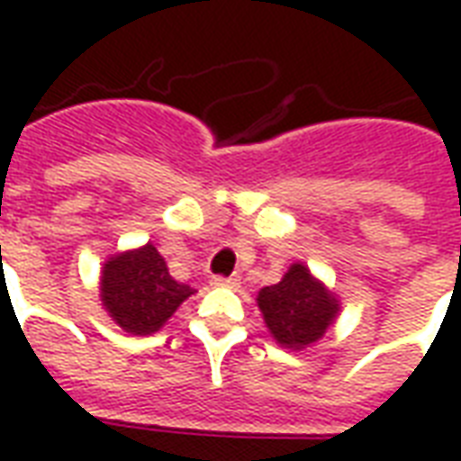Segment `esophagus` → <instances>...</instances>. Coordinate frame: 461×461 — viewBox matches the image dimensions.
I'll list each match as a JSON object with an SVG mask.
<instances>
[{
  "label": "esophagus",
  "mask_w": 461,
  "mask_h": 461,
  "mask_svg": "<svg viewBox=\"0 0 461 461\" xmlns=\"http://www.w3.org/2000/svg\"><path fill=\"white\" fill-rule=\"evenodd\" d=\"M212 286H224V289H237L240 286V276H214Z\"/></svg>",
  "instance_id": "34e87169"
}]
</instances>
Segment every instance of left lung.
I'll list each match as a JSON object with an SVG mask.
<instances>
[{
    "instance_id": "1",
    "label": "left lung",
    "mask_w": 461,
    "mask_h": 461,
    "mask_svg": "<svg viewBox=\"0 0 461 461\" xmlns=\"http://www.w3.org/2000/svg\"><path fill=\"white\" fill-rule=\"evenodd\" d=\"M271 339L281 348L303 350L319 343L340 313V301L303 261L291 264L279 284L264 286L257 296Z\"/></svg>"
}]
</instances>
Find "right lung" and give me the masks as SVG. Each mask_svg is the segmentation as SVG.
Returning a JSON list of instances; mask_svg holds the SVG:
<instances>
[{"label": "right lung", "instance_id": "1", "mask_svg": "<svg viewBox=\"0 0 461 461\" xmlns=\"http://www.w3.org/2000/svg\"><path fill=\"white\" fill-rule=\"evenodd\" d=\"M192 294V286L172 279L150 241L138 249L111 254L101 271L105 313L131 336H152L160 330Z\"/></svg>", "mask_w": 461, "mask_h": 461}]
</instances>
